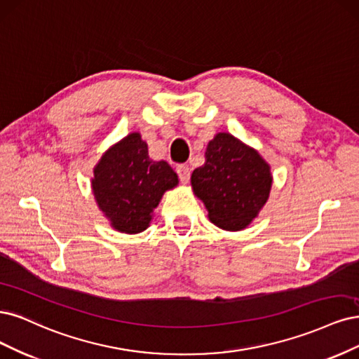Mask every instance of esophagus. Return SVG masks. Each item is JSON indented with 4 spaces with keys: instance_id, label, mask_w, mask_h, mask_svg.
Listing matches in <instances>:
<instances>
[{
    "instance_id": "1",
    "label": "esophagus",
    "mask_w": 359,
    "mask_h": 359,
    "mask_svg": "<svg viewBox=\"0 0 359 359\" xmlns=\"http://www.w3.org/2000/svg\"><path fill=\"white\" fill-rule=\"evenodd\" d=\"M177 175H179V179L182 183H188L189 177H191V168L188 165H177Z\"/></svg>"
}]
</instances>
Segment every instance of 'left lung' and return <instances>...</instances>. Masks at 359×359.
Here are the masks:
<instances>
[{
  "instance_id": "left-lung-1",
  "label": "left lung",
  "mask_w": 359,
  "mask_h": 359,
  "mask_svg": "<svg viewBox=\"0 0 359 359\" xmlns=\"http://www.w3.org/2000/svg\"><path fill=\"white\" fill-rule=\"evenodd\" d=\"M273 176L255 149L219 133L205 149V163L191 176L194 194L210 221L226 231L245 229L267 203Z\"/></svg>"
}]
</instances>
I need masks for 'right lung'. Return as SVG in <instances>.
Returning <instances> with one entry per match:
<instances>
[{
	"mask_svg": "<svg viewBox=\"0 0 359 359\" xmlns=\"http://www.w3.org/2000/svg\"><path fill=\"white\" fill-rule=\"evenodd\" d=\"M177 183V175L165 161L149 158L138 133L113 144L94 167L90 180L98 209L125 234L144 231L164 192Z\"/></svg>",
	"mask_w": 359,
	"mask_h": 359,
	"instance_id": "obj_1",
	"label": "right lung"
}]
</instances>
